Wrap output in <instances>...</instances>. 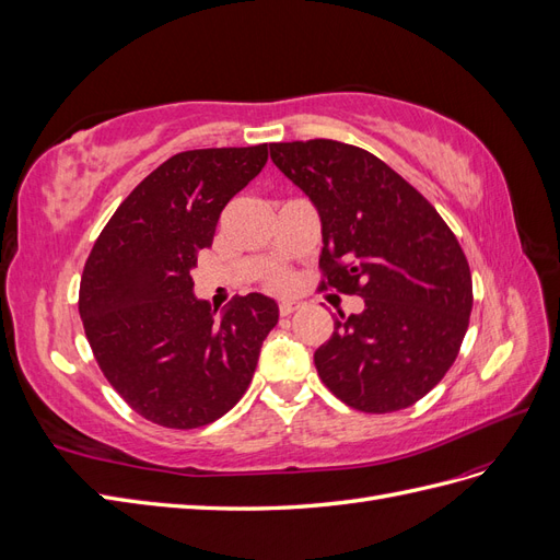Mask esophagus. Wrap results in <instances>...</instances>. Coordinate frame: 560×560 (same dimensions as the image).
Wrapping results in <instances>:
<instances>
[{
    "instance_id": "esophagus-1",
    "label": "esophagus",
    "mask_w": 560,
    "mask_h": 560,
    "mask_svg": "<svg viewBox=\"0 0 560 560\" xmlns=\"http://www.w3.org/2000/svg\"><path fill=\"white\" fill-rule=\"evenodd\" d=\"M301 308H303L301 301H282V303H280V315L287 317V315H292V313H296V311H301Z\"/></svg>"
}]
</instances>
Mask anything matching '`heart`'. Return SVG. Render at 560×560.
I'll return each mask as SVG.
<instances>
[{
  "mask_svg": "<svg viewBox=\"0 0 560 560\" xmlns=\"http://www.w3.org/2000/svg\"><path fill=\"white\" fill-rule=\"evenodd\" d=\"M292 282H294V278H292V273H287V270H276V273H270V278H268V287L276 292H287L292 287Z\"/></svg>",
  "mask_w": 560,
  "mask_h": 560,
  "instance_id": "1",
  "label": "heart"
}]
</instances>
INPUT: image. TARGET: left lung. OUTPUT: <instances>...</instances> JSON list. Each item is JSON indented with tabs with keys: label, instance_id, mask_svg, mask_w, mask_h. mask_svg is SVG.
Instances as JSON below:
<instances>
[{
	"label": "left lung",
	"instance_id": "8db88e82",
	"mask_svg": "<svg viewBox=\"0 0 560 560\" xmlns=\"http://www.w3.org/2000/svg\"><path fill=\"white\" fill-rule=\"evenodd\" d=\"M270 159L319 212V290L358 294L334 317L317 374L343 404L393 413L425 397L460 352L471 273L428 198L366 149L336 140L276 142Z\"/></svg>",
	"mask_w": 560,
	"mask_h": 560
}]
</instances>
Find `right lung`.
<instances>
[{"instance_id": "right-lung-1", "label": "right lung", "mask_w": 560, "mask_h": 560, "mask_svg": "<svg viewBox=\"0 0 560 560\" xmlns=\"http://www.w3.org/2000/svg\"><path fill=\"white\" fill-rule=\"evenodd\" d=\"M268 144L182 151L116 208L83 266L79 315L105 378L135 413L173 430L231 411L257 369L278 303L252 292L214 317L194 296L198 252Z\"/></svg>"}]
</instances>
